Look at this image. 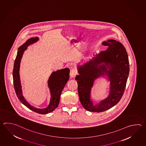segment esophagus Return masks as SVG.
<instances>
[{"instance_id": "34e87169", "label": "esophagus", "mask_w": 146, "mask_h": 146, "mask_svg": "<svg viewBox=\"0 0 146 146\" xmlns=\"http://www.w3.org/2000/svg\"><path fill=\"white\" fill-rule=\"evenodd\" d=\"M77 71L76 70H75L74 68H72L70 71V75L71 76V78H74L75 76L77 74Z\"/></svg>"}]
</instances>
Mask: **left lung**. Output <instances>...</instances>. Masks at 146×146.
<instances>
[{
  "mask_svg": "<svg viewBox=\"0 0 146 146\" xmlns=\"http://www.w3.org/2000/svg\"><path fill=\"white\" fill-rule=\"evenodd\" d=\"M102 45L108 46L107 50L78 66L80 74L75 78L80 103L86 110L91 112H104L119 102L125 91L129 71L128 54L120 42L109 39L103 42ZM108 68L110 70H107ZM104 73L108 75L111 82L110 94L99 104L94 105L90 99L91 88L94 80Z\"/></svg>",
  "mask_w": 146,
  "mask_h": 146,
  "instance_id": "1",
  "label": "left lung"
}]
</instances>
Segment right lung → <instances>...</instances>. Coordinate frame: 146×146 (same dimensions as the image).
Segmentation results:
<instances>
[{
    "instance_id": "1",
    "label": "right lung",
    "mask_w": 146,
    "mask_h": 146,
    "mask_svg": "<svg viewBox=\"0 0 146 146\" xmlns=\"http://www.w3.org/2000/svg\"><path fill=\"white\" fill-rule=\"evenodd\" d=\"M38 39V38L36 37L29 39L25 43L18 48V53L14 62L13 69V80L15 93L20 101L24 106L34 112L39 114H45L53 111L58 107L61 92L69 79L70 70L68 68H64L56 72H54L51 75L48 80V86L50 90L51 99L50 104L47 107L40 109L36 108L29 104L25 100L22 94L20 80L19 68L21 58L24 51L27 49V47L29 45L37 42Z\"/></svg>"
}]
</instances>
